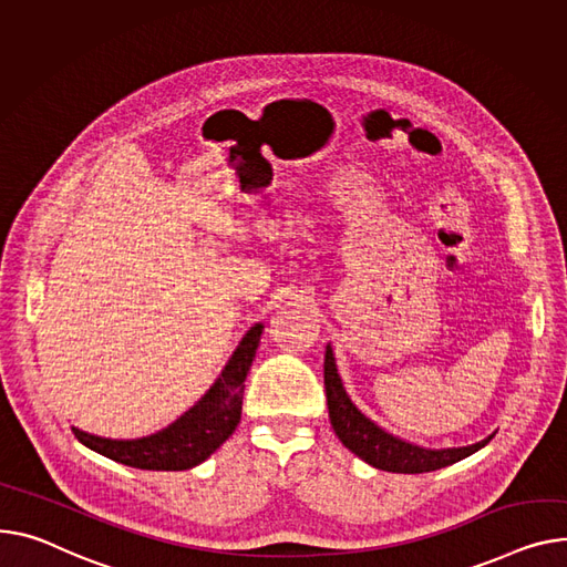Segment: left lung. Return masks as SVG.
I'll use <instances>...</instances> for the list:
<instances>
[{
  "mask_svg": "<svg viewBox=\"0 0 567 567\" xmlns=\"http://www.w3.org/2000/svg\"><path fill=\"white\" fill-rule=\"evenodd\" d=\"M323 385H326V399H328V414L330 424L342 440L347 449H351L355 456H360L364 463L396 474H422L442 470L446 465H454L474 451L485 446L493 435L461 449H424L417 444H410L405 440H399L375 426L371 420L353 405L349 399L342 379L337 373L332 349H326V362H323Z\"/></svg>",
  "mask_w": 567,
  "mask_h": 567,
  "instance_id": "1",
  "label": "left lung"
}]
</instances>
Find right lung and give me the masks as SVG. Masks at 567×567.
<instances>
[{
	"instance_id": "right-lung-1",
	"label": "right lung",
	"mask_w": 567,
	"mask_h": 567,
	"mask_svg": "<svg viewBox=\"0 0 567 567\" xmlns=\"http://www.w3.org/2000/svg\"><path fill=\"white\" fill-rule=\"evenodd\" d=\"M261 328V323H255L246 332L205 399L168 429L141 440H106L72 426L74 437L97 454L138 470L179 472L200 465L235 433L241 420L244 381L252 364Z\"/></svg>"
}]
</instances>
